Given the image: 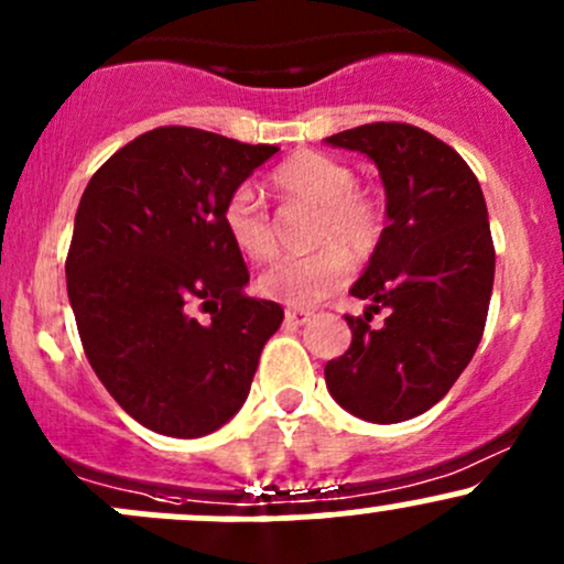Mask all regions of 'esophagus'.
I'll return each mask as SVG.
<instances>
[{
    "label": "esophagus",
    "mask_w": 564,
    "mask_h": 564,
    "mask_svg": "<svg viewBox=\"0 0 564 564\" xmlns=\"http://www.w3.org/2000/svg\"><path fill=\"white\" fill-rule=\"evenodd\" d=\"M286 322L289 324H294V327H303V324H308L311 322V311H303V308H286Z\"/></svg>",
    "instance_id": "34e87169"
}]
</instances>
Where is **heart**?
I'll return each mask as SVG.
<instances>
[{"instance_id":"1","label":"heart","mask_w":564,"mask_h":564,"mask_svg":"<svg viewBox=\"0 0 564 564\" xmlns=\"http://www.w3.org/2000/svg\"><path fill=\"white\" fill-rule=\"evenodd\" d=\"M272 185L283 198L318 207L314 242L329 246L303 259H278L259 275V292L275 303L311 308L335 292L349 275V259L338 246L362 250L379 229L377 204L357 187L355 169L322 152H297L275 169ZM229 240L248 259H270L275 253V229L270 213L250 187H237L224 207Z\"/></svg>"}]
</instances>
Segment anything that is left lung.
<instances>
[{
  "label": "left lung",
  "mask_w": 564,
  "mask_h": 564,
  "mask_svg": "<svg viewBox=\"0 0 564 564\" xmlns=\"http://www.w3.org/2000/svg\"><path fill=\"white\" fill-rule=\"evenodd\" d=\"M324 141L366 155L388 198V226L349 289L368 308L346 316L351 346L324 379L355 417L401 423L447 395L482 338L494 289L486 198L464 158L414 124H360ZM379 310L389 318L371 328Z\"/></svg>",
  "instance_id": "left-lung-1"
}]
</instances>
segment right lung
I'll return each mask as SVG.
<instances>
[{
	"mask_svg": "<svg viewBox=\"0 0 564 564\" xmlns=\"http://www.w3.org/2000/svg\"><path fill=\"white\" fill-rule=\"evenodd\" d=\"M278 152L196 128H155L113 152L84 191L67 297L84 351L144 429L196 440L246 403L283 308L248 297L229 240L231 193ZM209 313L196 319L192 311Z\"/></svg>",
	"mask_w": 564,
	"mask_h": 564,
	"instance_id": "right-lung-1",
	"label": "right lung"
}]
</instances>
